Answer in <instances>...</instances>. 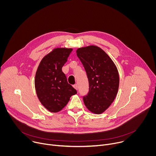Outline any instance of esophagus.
Returning a JSON list of instances; mask_svg holds the SVG:
<instances>
[{"label":"esophagus","instance_id":"obj_1","mask_svg":"<svg viewBox=\"0 0 156 156\" xmlns=\"http://www.w3.org/2000/svg\"><path fill=\"white\" fill-rule=\"evenodd\" d=\"M73 87L75 89V90H78V85H77V84H75V85H73Z\"/></svg>","mask_w":156,"mask_h":156}]
</instances>
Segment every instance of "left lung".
Masks as SVG:
<instances>
[{"label": "left lung", "instance_id": "obj_1", "mask_svg": "<svg viewBox=\"0 0 156 156\" xmlns=\"http://www.w3.org/2000/svg\"><path fill=\"white\" fill-rule=\"evenodd\" d=\"M76 55L83 63L89 81V92L83 97L87 108L101 114L111 105L117 94L119 75L116 65L101 48L89 46L78 48Z\"/></svg>", "mask_w": 156, "mask_h": 156}]
</instances>
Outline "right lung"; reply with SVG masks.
<instances>
[{
    "label": "right lung",
    "mask_w": 156,
    "mask_h": 156,
    "mask_svg": "<svg viewBox=\"0 0 156 156\" xmlns=\"http://www.w3.org/2000/svg\"><path fill=\"white\" fill-rule=\"evenodd\" d=\"M72 48H57L44 56L36 70L34 85L42 105L51 112H58L67 104L76 90L68 83L62 69Z\"/></svg>",
    "instance_id": "add662e5"
}]
</instances>
